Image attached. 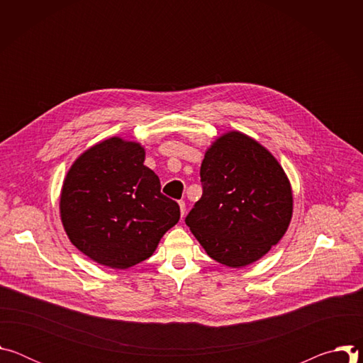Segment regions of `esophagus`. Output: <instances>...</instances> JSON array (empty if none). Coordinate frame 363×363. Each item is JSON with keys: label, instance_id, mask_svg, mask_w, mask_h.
<instances>
[{"label": "esophagus", "instance_id": "esophagus-1", "mask_svg": "<svg viewBox=\"0 0 363 363\" xmlns=\"http://www.w3.org/2000/svg\"><path fill=\"white\" fill-rule=\"evenodd\" d=\"M179 210H181V216L184 217V214H185V202L184 201H179Z\"/></svg>", "mask_w": 363, "mask_h": 363}]
</instances>
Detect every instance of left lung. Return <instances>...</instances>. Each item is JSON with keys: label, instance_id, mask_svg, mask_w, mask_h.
Wrapping results in <instances>:
<instances>
[{"label": "left lung", "instance_id": "1", "mask_svg": "<svg viewBox=\"0 0 363 363\" xmlns=\"http://www.w3.org/2000/svg\"><path fill=\"white\" fill-rule=\"evenodd\" d=\"M202 196L186 225L216 262L240 269L266 255L289 228L293 194L273 155L233 130L220 136L201 164Z\"/></svg>", "mask_w": 363, "mask_h": 363}]
</instances>
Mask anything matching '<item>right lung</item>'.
<instances>
[{
    "label": "right lung",
    "instance_id": "1",
    "mask_svg": "<svg viewBox=\"0 0 363 363\" xmlns=\"http://www.w3.org/2000/svg\"><path fill=\"white\" fill-rule=\"evenodd\" d=\"M143 162L140 143L113 136L83 152L65 178V231L101 266L125 270L146 260L179 221V205L161 192L158 175Z\"/></svg>",
    "mask_w": 363,
    "mask_h": 363
}]
</instances>
